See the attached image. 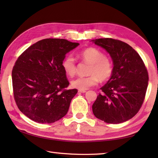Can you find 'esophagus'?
Returning a JSON list of instances; mask_svg holds the SVG:
<instances>
[{
    "instance_id": "1",
    "label": "esophagus",
    "mask_w": 158,
    "mask_h": 158,
    "mask_svg": "<svg viewBox=\"0 0 158 158\" xmlns=\"http://www.w3.org/2000/svg\"><path fill=\"white\" fill-rule=\"evenodd\" d=\"M79 93H84L86 92V90H79Z\"/></svg>"
}]
</instances>
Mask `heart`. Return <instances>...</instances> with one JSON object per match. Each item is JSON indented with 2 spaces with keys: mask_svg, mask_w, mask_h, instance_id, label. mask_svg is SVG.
<instances>
[{
  "mask_svg": "<svg viewBox=\"0 0 158 158\" xmlns=\"http://www.w3.org/2000/svg\"><path fill=\"white\" fill-rule=\"evenodd\" d=\"M79 56L84 62L90 65L88 73L90 76L73 79L71 81V86L73 89L85 90L97 84L99 79L105 81L110 78L113 73V64L101 51L93 47L88 48L79 53ZM62 65L67 75L73 77L75 74L77 65L73 56L69 55L65 57Z\"/></svg>",
  "mask_w": 158,
  "mask_h": 158,
  "instance_id": "obj_1",
  "label": "heart"
}]
</instances>
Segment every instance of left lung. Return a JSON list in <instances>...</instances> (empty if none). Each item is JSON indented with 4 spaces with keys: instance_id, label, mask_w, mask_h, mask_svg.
<instances>
[{
    "instance_id": "1",
    "label": "left lung",
    "mask_w": 158,
    "mask_h": 158,
    "mask_svg": "<svg viewBox=\"0 0 158 158\" xmlns=\"http://www.w3.org/2000/svg\"><path fill=\"white\" fill-rule=\"evenodd\" d=\"M106 50L113 61V73L100 88L92 106L96 118L107 123H121L137 114L143 102L148 82L146 66L139 53L125 42L111 38L91 40Z\"/></svg>"
}]
</instances>
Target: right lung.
I'll return each instance as SVG.
<instances>
[{"instance_id":"1","label":"right lung","mask_w":158,"mask_h":158,"mask_svg":"<svg viewBox=\"0 0 158 158\" xmlns=\"http://www.w3.org/2000/svg\"><path fill=\"white\" fill-rule=\"evenodd\" d=\"M79 45L64 39H44L31 45L16 61L12 73L16 104L39 123H52L68 113L77 89L69 85L63 61Z\"/></svg>"}]
</instances>
